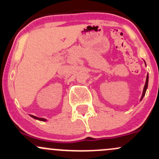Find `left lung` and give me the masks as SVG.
Segmentation results:
<instances>
[{"mask_svg": "<svg viewBox=\"0 0 159 159\" xmlns=\"http://www.w3.org/2000/svg\"><path fill=\"white\" fill-rule=\"evenodd\" d=\"M148 75H147V77H146V81H145V87H144L143 92H142V98H141L140 101H142V98H143V97H144V96H145V92H146V90H147V89H148Z\"/></svg>", "mask_w": 159, "mask_h": 159, "instance_id": "obj_1", "label": "left lung"}]
</instances>
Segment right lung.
<instances>
[{"instance_id": "obj_1", "label": "right lung", "mask_w": 159, "mask_h": 159, "mask_svg": "<svg viewBox=\"0 0 159 159\" xmlns=\"http://www.w3.org/2000/svg\"><path fill=\"white\" fill-rule=\"evenodd\" d=\"M30 117H32L33 118H34V119H37V120H39V121H46L47 120L45 119V118H38V117H36V116H34V115H30Z\"/></svg>"}]
</instances>
